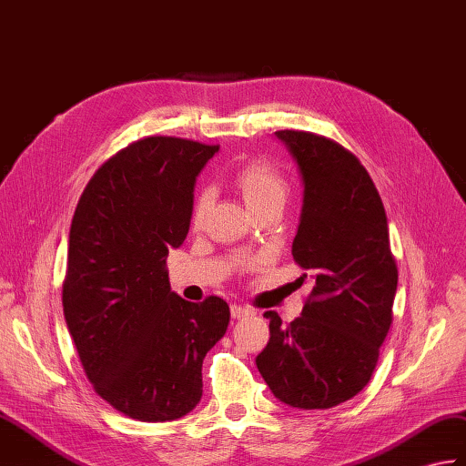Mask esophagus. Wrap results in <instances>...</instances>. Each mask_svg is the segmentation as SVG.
Instances as JSON below:
<instances>
[{"instance_id":"obj_1","label":"esophagus","mask_w":466,"mask_h":466,"mask_svg":"<svg viewBox=\"0 0 466 466\" xmlns=\"http://www.w3.org/2000/svg\"><path fill=\"white\" fill-rule=\"evenodd\" d=\"M230 313H232L234 319H240V318H246V316H252L254 311L250 308H244V306L234 304V306H230Z\"/></svg>"}]
</instances>
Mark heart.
<instances>
[{
    "mask_svg": "<svg viewBox=\"0 0 466 466\" xmlns=\"http://www.w3.org/2000/svg\"><path fill=\"white\" fill-rule=\"evenodd\" d=\"M234 187L242 194L246 207L254 214L266 208H284L288 200V180L274 165L266 160H254L236 172ZM212 197L208 190H202L192 207V226L198 228L210 210Z\"/></svg>",
    "mask_w": 466,
    "mask_h": 466,
    "instance_id": "heart-1",
    "label": "heart"
}]
</instances>
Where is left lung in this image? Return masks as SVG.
Wrapping results in <instances>:
<instances>
[{
    "mask_svg": "<svg viewBox=\"0 0 466 466\" xmlns=\"http://www.w3.org/2000/svg\"><path fill=\"white\" fill-rule=\"evenodd\" d=\"M276 138L304 187L291 254L313 289L289 326L264 313L269 341L256 365L282 403L329 409L371 380L393 319L397 266L381 197L361 162L313 133L278 131Z\"/></svg>",
    "mask_w": 466,
    "mask_h": 466,
    "instance_id": "obj_1",
    "label": "left lung"
}]
</instances>
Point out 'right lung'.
I'll return each mask as SVG.
<instances>
[{
  "label": "right lung",
  "instance_id": "1",
  "mask_svg": "<svg viewBox=\"0 0 466 466\" xmlns=\"http://www.w3.org/2000/svg\"><path fill=\"white\" fill-rule=\"evenodd\" d=\"M220 147L147 137L95 172L69 230L63 313L95 391L123 415L162 423L200 403L202 361L230 308L170 289L167 256L190 228L194 187Z\"/></svg>",
  "mask_w": 466,
  "mask_h": 466
}]
</instances>
